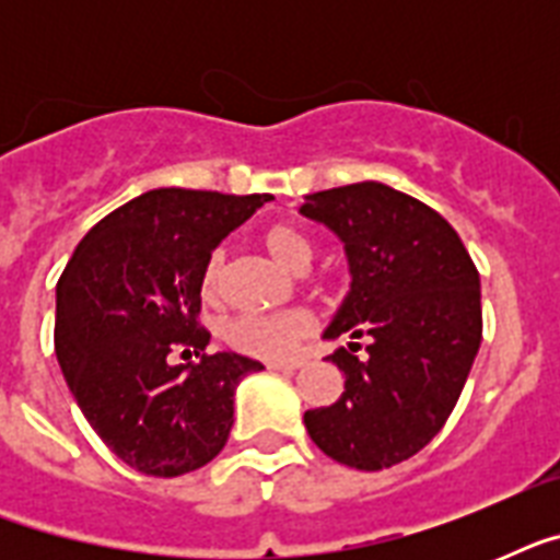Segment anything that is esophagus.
Instances as JSON below:
<instances>
[{
    "mask_svg": "<svg viewBox=\"0 0 560 560\" xmlns=\"http://www.w3.org/2000/svg\"><path fill=\"white\" fill-rule=\"evenodd\" d=\"M299 366H302V360H270L267 363V369H272V372H296Z\"/></svg>",
    "mask_w": 560,
    "mask_h": 560,
    "instance_id": "obj_1",
    "label": "esophagus"
}]
</instances>
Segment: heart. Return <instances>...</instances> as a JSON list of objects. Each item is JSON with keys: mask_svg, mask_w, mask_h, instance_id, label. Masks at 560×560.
<instances>
[{"mask_svg": "<svg viewBox=\"0 0 560 560\" xmlns=\"http://www.w3.org/2000/svg\"><path fill=\"white\" fill-rule=\"evenodd\" d=\"M264 246L267 253L293 272H305L314 261V246L299 229L276 223L264 232ZM223 264L226 255L214 249L209 261L202 267L200 293L206 302H218L223 293ZM311 331V319L296 311L284 314H241L223 325V342L229 349L249 354L261 360H288L296 354L299 342L305 340Z\"/></svg>", "mask_w": 560, "mask_h": 560, "instance_id": "1", "label": "heart"}]
</instances>
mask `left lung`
<instances>
[{
    "instance_id": "8db88e82",
    "label": "left lung",
    "mask_w": 560,
    "mask_h": 560,
    "mask_svg": "<svg viewBox=\"0 0 560 560\" xmlns=\"http://www.w3.org/2000/svg\"><path fill=\"white\" fill-rule=\"evenodd\" d=\"M299 211L340 237L351 270L323 334L351 337L328 358L346 392L307 409V433L340 465L392 468L430 444L459 400L482 342L479 272L439 211L383 183L307 194Z\"/></svg>"
}]
</instances>
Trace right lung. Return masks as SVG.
Segmentation results:
<instances>
[{
	"instance_id": "obj_1",
	"label": "right lung",
	"mask_w": 560,
	"mask_h": 560,
	"mask_svg": "<svg viewBox=\"0 0 560 560\" xmlns=\"http://www.w3.org/2000/svg\"><path fill=\"white\" fill-rule=\"evenodd\" d=\"M267 200L153 188L95 223L57 281V363L101 442L139 474L183 477L214 459L235 421V386L264 369L206 351L200 276ZM177 353L186 364L173 363Z\"/></svg>"
}]
</instances>
